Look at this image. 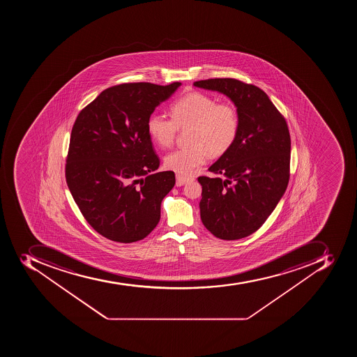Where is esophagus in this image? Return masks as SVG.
I'll return each instance as SVG.
<instances>
[{
	"mask_svg": "<svg viewBox=\"0 0 357 357\" xmlns=\"http://www.w3.org/2000/svg\"><path fill=\"white\" fill-rule=\"evenodd\" d=\"M193 180V178H188V177L181 176V175H176V186H183L186 183L190 182V181Z\"/></svg>",
	"mask_w": 357,
	"mask_h": 357,
	"instance_id": "obj_1",
	"label": "esophagus"
}]
</instances>
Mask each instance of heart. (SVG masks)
<instances>
[{"label":"heart","mask_w":357,"mask_h":357,"mask_svg":"<svg viewBox=\"0 0 357 357\" xmlns=\"http://www.w3.org/2000/svg\"><path fill=\"white\" fill-rule=\"evenodd\" d=\"M171 117L152 114L147 119V132L155 143L169 149L174 143L177 130L192 127L190 149H176L166 155L164 165L181 176L193 174L205 164L208 154L218 158L236 142L240 130V117L236 107L218 102L215 98L199 91L183 96L171 106Z\"/></svg>","instance_id":"obj_1"}]
</instances>
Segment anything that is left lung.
<instances>
[{
    "instance_id": "obj_1",
    "label": "left lung",
    "mask_w": 357,
    "mask_h": 357,
    "mask_svg": "<svg viewBox=\"0 0 357 357\" xmlns=\"http://www.w3.org/2000/svg\"><path fill=\"white\" fill-rule=\"evenodd\" d=\"M194 86L223 93L236 107L240 130L231 149L199 176V213L222 240L250 236L273 213L289 182L290 135L267 93L236 79L199 80Z\"/></svg>"
}]
</instances>
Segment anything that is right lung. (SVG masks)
Wrapping results in <instances>:
<instances>
[{
    "instance_id": "1",
    "label": "right lung",
    "mask_w": 357,
    "mask_h": 357,
    "mask_svg": "<svg viewBox=\"0 0 357 357\" xmlns=\"http://www.w3.org/2000/svg\"><path fill=\"white\" fill-rule=\"evenodd\" d=\"M181 82L114 86L80 112L71 130L66 180L84 219L112 241L132 243L154 230L174 172L160 158L147 119Z\"/></svg>"
}]
</instances>
